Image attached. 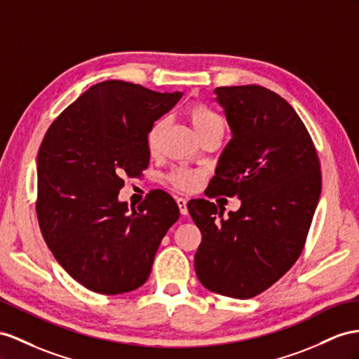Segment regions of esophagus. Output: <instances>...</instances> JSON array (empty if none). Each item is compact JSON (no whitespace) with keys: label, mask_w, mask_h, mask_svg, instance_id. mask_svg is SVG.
<instances>
[{"label":"esophagus","mask_w":359,"mask_h":359,"mask_svg":"<svg viewBox=\"0 0 359 359\" xmlns=\"http://www.w3.org/2000/svg\"><path fill=\"white\" fill-rule=\"evenodd\" d=\"M187 203H188V200H187L185 197H179V198H177V205H179V209H180V214H182V215H187V214H188V206H187Z\"/></svg>","instance_id":"34e87169"}]
</instances>
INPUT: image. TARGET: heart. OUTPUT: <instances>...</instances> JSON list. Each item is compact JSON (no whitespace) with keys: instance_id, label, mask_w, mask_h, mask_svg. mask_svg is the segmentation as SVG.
<instances>
[{"instance_id":"b5f03b06","label":"heart","mask_w":359,"mask_h":359,"mask_svg":"<svg viewBox=\"0 0 359 359\" xmlns=\"http://www.w3.org/2000/svg\"><path fill=\"white\" fill-rule=\"evenodd\" d=\"M185 115L188 118V121L191 123L192 128H194L196 135L198 136V140H203L205 136H209V135H222L224 130L222 116L203 103H191L185 110ZM163 127H165L163 119H158V121H154L149 128L145 141H147V149H149L150 153H154L158 150L159 136L163 130ZM200 177L201 176L198 171H192L187 168L172 170L168 174V180L174 187L180 189L194 188L198 183Z\"/></svg>"}]
</instances>
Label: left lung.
Segmentation results:
<instances>
[{
  "label": "left lung",
  "instance_id": "8db88e82",
  "mask_svg": "<svg viewBox=\"0 0 359 359\" xmlns=\"http://www.w3.org/2000/svg\"><path fill=\"white\" fill-rule=\"evenodd\" d=\"M214 92L232 140L208 197H238L241 208L224 219V210L209 200L189 201L201 232L196 273L212 292L252 299L278 282L303 250L321 192L320 161L300 116L276 92L256 85Z\"/></svg>",
  "mask_w": 359,
  "mask_h": 359
}]
</instances>
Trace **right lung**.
<instances>
[{"instance_id": "add662e5", "label": "right lung", "mask_w": 359, "mask_h": 359, "mask_svg": "<svg viewBox=\"0 0 359 359\" xmlns=\"http://www.w3.org/2000/svg\"><path fill=\"white\" fill-rule=\"evenodd\" d=\"M182 95L101 81L43 136L36 200L41 232L56 261L90 291L112 296L140 288L162 238L179 219L177 203L162 189L132 210L118 194L124 176L136 177L149 167V128Z\"/></svg>"}]
</instances>
